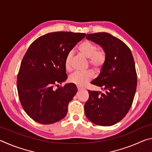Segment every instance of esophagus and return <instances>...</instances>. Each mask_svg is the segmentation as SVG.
<instances>
[{
  "mask_svg": "<svg viewBox=\"0 0 152 152\" xmlns=\"http://www.w3.org/2000/svg\"><path fill=\"white\" fill-rule=\"evenodd\" d=\"M77 88H78V91H80V90H81V89H82V88H81V87H80V86H78V87H77Z\"/></svg>",
  "mask_w": 152,
  "mask_h": 152,
  "instance_id": "esophagus-1",
  "label": "esophagus"
}]
</instances>
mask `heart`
<instances>
[{
	"label": "heart",
	"instance_id": "1",
	"mask_svg": "<svg viewBox=\"0 0 152 152\" xmlns=\"http://www.w3.org/2000/svg\"><path fill=\"white\" fill-rule=\"evenodd\" d=\"M78 51L80 54L89 59V64L94 70H98L103 65L106 55L102 50H98L97 46L89 41H84L80 43L78 46ZM72 53H68L65 59V68L67 70H70L72 66ZM93 74L91 71L84 72H76L72 74L70 80L72 82L79 86H84L91 80Z\"/></svg>",
	"mask_w": 152,
	"mask_h": 152
}]
</instances>
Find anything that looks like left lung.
Segmentation results:
<instances>
[{"label": "left lung", "mask_w": 152, "mask_h": 152, "mask_svg": "<svg viewBox=\"0 0 152 152\" xmlns=\"http://www.w3.org/2000/svg\"><path fill=\"white\" fill-rule=\"evenodd\" d=\"M86 39L101 46L106 60L91 82L104 92L88 91L84 113L94 124L111 126L122 120L132 107L137 88L134 59L128 46L109 33L87 34Z\"/></svg>", "instance_id": "left-lung-1"}]
</instances>
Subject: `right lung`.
Instances as JSON below:
<instances>
[{
  "label": "right lung",
  "instance_id": "add662e5",
  "mask_svg": "<svg viewBox=\"0 0 152 152\" xmlns=\"http://www.w3.org/2000/svg\"><path fill=\"white\" fill-rule=\"evenodd\" d=\"M86 34L53 32L35 40L25 53L17 76L19 100L27 114L41 124L64 119L78 89L73 83L54 90L68 78L65 59ZM59 85V84H58Z\"/></svg>",
  "mask_w": 152,
  "mask_h": 152
}]
</instances>
